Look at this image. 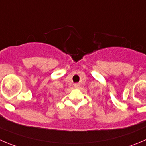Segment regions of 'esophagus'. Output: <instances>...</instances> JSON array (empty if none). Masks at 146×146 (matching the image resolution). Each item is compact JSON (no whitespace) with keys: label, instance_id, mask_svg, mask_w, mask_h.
<instances>
[{"label":"esophagus","instance_id":"1","mask_svg":"<svg viewBox=\"0 0 146 146\" xmlns=\"http://www.w3.org/2000/svg\"><path fill=\"white\" fill-rule=\"evenodd\" d=\"M74 87L76 88H78L80 87V84H78V83H76V84H74Z\"/></svg>","mask_w":146,"mask_h":146}]
</instances>
